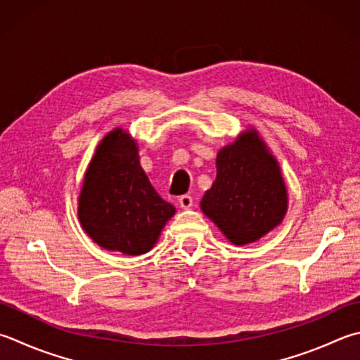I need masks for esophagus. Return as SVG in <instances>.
I'll use <instances>...</instances> for the list:
<instances>
[{"label": "esophagus", "mask_w": 360, "mask_h": 360, "mask_svg": "<svg viewBox=\"0 0 360 360\" xmlns=\"http://www.w3.org/2000/svg\"><path fill=\"white\" fill-rule=\"evenodd\" d=\"M179 203H180V207L185 208V210L191 208L193 207V198L189 194H183L179 198Z\"/></svg>", "instance_id": "obj_1"}]
</instances>
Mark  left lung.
<instances>
[{
	"instance_id": "1",
	"label": "left lung",
	"mask_w": 360,
	"mask_h": 360,
	"mask_svg": "<svg viewBox=\"0 0 360 360\" xmlns=\"http://www.w3.org/2000/svg\"><path fill=\"white\" fill-rule=\"evenodd\" d=\"M216 180L200 208L230 243H254L282 222L288 195L281 167L259 133H241L216 157Z\"/></svg>"
}]
</instances>
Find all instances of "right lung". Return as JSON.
Wrapping results in <instances>:
<instances>
[{
    "label": "right lung",
    "instance_id": "1",
    "mask_svg": "<svg viewBox=\"0 0 360 360\" xmlns=\"http://www.w3.org/2000/svg\"><path fill=\"white\" fill-rule=\"evenodd\" d=\"M175 208L162 200L139 165L138 146L116 128L101 139L84 174L78 218L100 248L125 255L150 250Z\"/></svg>",
    "mask_w": 360,
    "mask_h": 360
}]
</instances>
